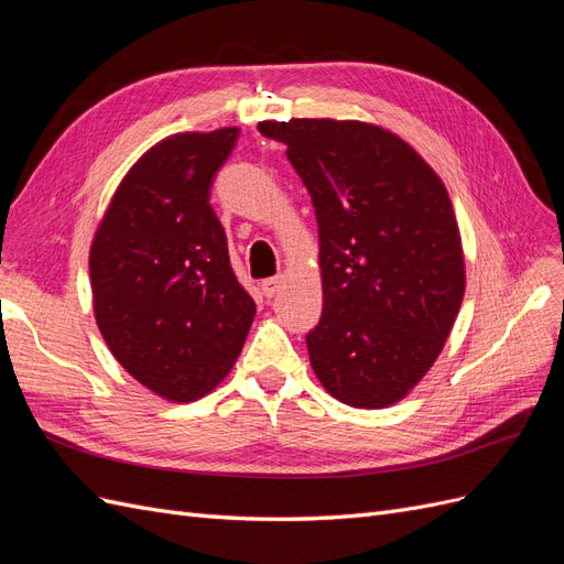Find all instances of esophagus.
Here are the masks:
<instances>
[{
	"label": "esophagus",
	"mask_w": 564,
	"mask_h": 564,
	"mask_svg": "<svg viewBox=\"0 0 564 564\" xmlns=\"http://www.w3.org/2000/svg\"><path fill=\"white\" fill-rule=\"evenodd\" d=\"M282 282H284V278L282 275H278V278H268V280H263L261 282V289H263V294L268 296V299H272L275 296L280 289H282Z\"/></svg>",
	"instance_id": "1"
}]
</instances>
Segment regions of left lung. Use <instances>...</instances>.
Listing matches in <instances>:
<instances>
[{
  "instance_id": "left-lung-1",
  "label": "left lung",
  "mask_w": 564,
  "mask_h": 564,
  "mask_svg": "<svg viewBox=\"0 0 564 564\" xmlns=\"http://www.w3.org/2000/svg\"><path fill=\"white\" fill-rule=\"evenodd\" d=\"M259 129L286 143L313 197L324 301L305 336L315 377L357 409L404 400L445 348L466 292L445 183L379 124L303 117Z\"/></svg>"
}]
</instances>
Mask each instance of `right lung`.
<instances>
[{"label": "right lung", "instance_id": "right-lung-1", "mask_svg": "<svg viewBox=\"0 0 564 564\" xmlns=\"http://www.w3.org/2000/svg\"><path fill=\"white\" fill-rule=\"evenodd\" d=\"M240 129L185 131L145 150L94 232V317L115 360L169 402H195L242 352L256 303L209 204Z\"/></svg>", "mask_w": 564, "mask_h": 564}]
</instances>
